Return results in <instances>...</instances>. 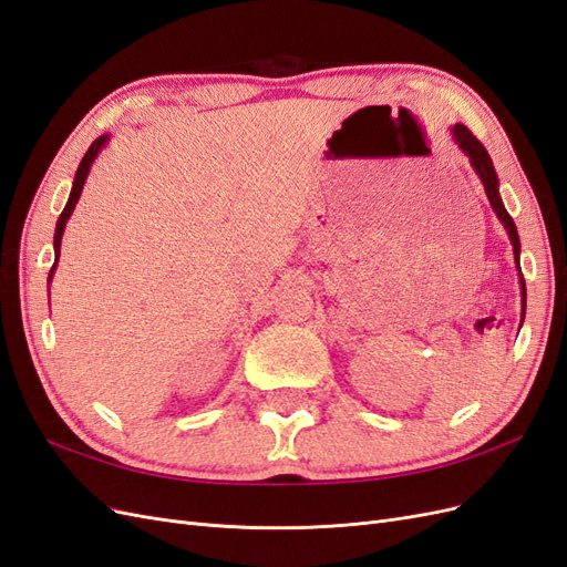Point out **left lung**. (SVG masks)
I'll use <instances>...</instances> for the list:
<instances>
[{
  "mask_svg": "<svg viewBox=\"0 0 567 567\" xmlns=\"http://www.w3.org/2000/svg\"><path fill=\"white\" fill-rule=\"evenodd\" d=\"M452 140L456 142V146L466 153L471 167L475 169V175L480 177L485 186V194L487 200L492 205V210L499 217V221L504 225L508 238H511V246H513V255H516V269H518V279H520V321H525V305H527V290H525V279H523V271H520V238H518V229H516V221L506 213L504 208V200L499 196V177H496V169L492 165L489 153L485 151V146L480 144L473 132L466 125H454L452 127Z\"/></svg>",
  "mask_w": 567,
  "mask_h": 567,
  "instance_id": "1",
  "label": "left lung"
}]
</instances>
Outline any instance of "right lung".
Here are the masks:
<instances>
[{
	"label": "right lung",
	"mask_w": 567,
	"mask_h": 567,
	"mask_svg": "<svg viewBox=\"0 0 567 567\" xmlns=\"http://www.w3.org/2000/svg\"><path fill=\"white\" fill-rule=\"evenodd\" d=\"M111 142V134H101L99 140L87 148V153H84V158H82V163H80V167H78V173H75V179H73V188H71V196H68V203H65V208H63V213L59 215V219H56V231H54V252H56V260H54V265H51V271H49V284H51V279H54V271H56V265H59V255H61V238H63V229H65V221L71 219V215H73V210H75V203L80 200V194H82V186H84V182H87V175H90V169H92V165H94V161H96V156L101 153V148H104L106 144Z\"/></svg>",
	"instance_id": "right-lung-1"
}]
</instances>
